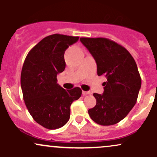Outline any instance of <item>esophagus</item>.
<instances>
[{"label": "esophagus", "mask_w": 157, "mask_h": 157, "mask_svg": "<svg viewBox=\"0 0 157 157\" xmlns=\"http://www.w3.org/2000/svg\"><path fill=\"white\" fill-rule=\"evenodd\" d=\"M82 95H83V96H85V95H87V94H91V92H90V91H82Z\"/></svg>", "instance_id": "obj_1"}]
</instances>
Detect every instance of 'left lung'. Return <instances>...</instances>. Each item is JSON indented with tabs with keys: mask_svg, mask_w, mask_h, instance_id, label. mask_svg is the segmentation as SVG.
Returning a JSON list of instances; mask_svg holds the SVG:
<instances>
[{
	"mask_svg": "<svg viewBox=\"0 0 157 157\" xmlns=\"http://www.w3.org/2000/svg\"><path fill=\"white\" fill-rule=\"evenodd\" d=\"M97 66V75H104L102 94L94 93L97 104L89 110L93 121L111 125L123 120L133 109L141 88V77L134 59L126 48L104 37H81Z\"/></svg>",
	"mask_w": 157,
	"mask_h": 157,
	"instance_id": "left-lung-1",
	"label": "left lung"
}]
</instances>
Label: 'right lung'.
I'll return each mask as SVG.
<instances>
[{
  "label": "right lung",
  "instance_id": "obj_1",
  "mask_svg": "<svg viewBox=\"0 0 157 157\" xmlns=\"http://www.w3.org/2000/svg\"><path fill=\"white\" fill-rule=\"evenodd\" d=\"M78 40L60 34L47 36L30 50L23 63L21 84L25 104L34 120L50 130L67 123L70 106L82 94L79 87L66 90L57 80L66 68L65 51Z\"/></svg>",
  "mask_w": 157,
  "mask_h": 157
}]
</instances>
